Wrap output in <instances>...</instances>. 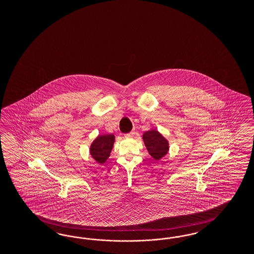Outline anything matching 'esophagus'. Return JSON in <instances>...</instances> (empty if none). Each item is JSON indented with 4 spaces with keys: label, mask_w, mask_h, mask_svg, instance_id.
I'll return each instance as SVG.
<instances>
[{
    "label": "esophagus",
    "mask_w": 254,
    "mask_h": 254,
    "mask_svg": "<svg viewBox=\"0 0 254 254\" xmlns=\"http://www.w3.org/2000/svg\"><path fill=\"white\" fill-rule=\"evenodd\" d=\"M134 134H135V131L132 130L129 133H127V134H125V137L126 138H130L132 136H134Z\"/></svg>",
    "instance_id": "esophagus-1"
}]
</instances>
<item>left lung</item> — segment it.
Returning a JSON list of instances; mask_svg holds the SVG:
<instances>
[{
    "label": "left lung",
    "mask_w": 254,
    "mask_h": 254,
    "mask_svg": "<svg viewBox=\"0 0 254 254\" xmlns=\"http://www.w3.org/2000/svg\"><path fill=\"white\" fill-rule=\"evenodd\" d=\"M143 141L148 153L155 159L159 160L169 152V141L155 129L146 131L143 136Z\"/></svg>",
    "instance_id": "left-lung-1"
}]
</instances>
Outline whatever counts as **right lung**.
Masks as SVG:
<instances>
[{"label": "right lung", "instance_id": "1", "mask_svg": "<svg viewBox=\"0 0 254 254\" xmlns=\"http://www.w3.org/2000/svg\"><path fill=\"white\" fill-rule=\"evenodd\" d=\"M114 142L115 136L113 134L99 136L93 141L90 146L91 156L100 164L105 163L112 152Z\"/></svg>", "mask_w": 254, "mask_h": 254}]
</instances>
